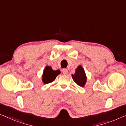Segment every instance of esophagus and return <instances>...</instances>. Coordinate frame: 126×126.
I'll use <instances>...</instances> for the list:
<instances>
[{
  "label": "esophagus",
  "instance_id": "obj_1",
  "mask_svg": "<svg viewBox=\"0 0 126 126\" xmlns=\"http://www.w3.org/2000/svg\"><path fill=\"white\" fill-rule=\"evenodd\" d=\"M63 74L67 75V74H68V69L66 68L63 69Z\"/></svg>",
  "mask_w": 126,
  "mask_h": 126
}]
</instances>
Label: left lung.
<instances>
[{
    "label": "left lung",
    "mask_w": 126,
    "mask_h": 126,
    "mask_svg": "<svg viewBox=\"0 0 126 126\" xmlns=\"http://www.w3.org/2000/svg\"><path fill=\"white\" fill-rule=\"evenodd\" d=\"M73 80L80 87H84L85 85L87 78H86L85 73L84 72V69L80 65L76 69V72L74 75H72Z\"/></svg>",
    "instance_id": "8db88e82"
}]
</instances>
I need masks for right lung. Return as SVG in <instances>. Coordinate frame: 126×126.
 <instances>
[{
  "mask_svg": "<svg viewBox=\"0 0 126 126\" xmlns=\"http://www.w3.org/2000/svg\"><path fill=\"white\" fill-rule=\"evenodd\" d=\"M61 74L59 70L53 71L50 67H46L44 72L42 76L43 81L45 84L53 81L55 79L56 77Z\"/></svg>",
  "mask_w": 126,
  "mask_h": 126,
  "instance_id": "add662e5",
  "label": "right lung"
}]
</instances>
